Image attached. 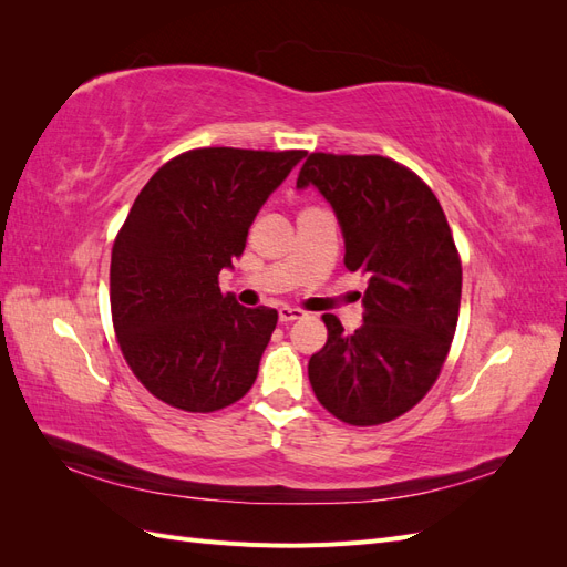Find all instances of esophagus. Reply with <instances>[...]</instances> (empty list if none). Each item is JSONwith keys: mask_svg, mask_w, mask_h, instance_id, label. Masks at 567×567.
<instances>
[{"mask_svg": "<svg viewBox=\"0 0 567 567\" xmlns=\"http://www.w3.org/2000/svg\"><path fill=\"white\" fill-rule=\"evenodd\" d=\"M305 312L298 310V307H281L279 310V321L281 323H288V321H296V319H302Z\"/></svg>", "mask_w": 567, "mask_h": 567, "instance_id": "34e87169", "label": "esophagus"}]
</instances>
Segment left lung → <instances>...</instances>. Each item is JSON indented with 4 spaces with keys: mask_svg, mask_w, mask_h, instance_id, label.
Segmentation results:
<instances>
[{
    "mask_svg": "<svg viewBox=\"0 0 567 567\" xmlns=\"http://www.w3.org/2000/svg\"><path fill=\"white\" fill-rule=\"evenodd\" d=\"M315 184L346 236V267L369 277L354 333L323 315L326 346L310 383L350 425H381L414 409L437 381L456 333L461 257L433 188L385 156L310 153L298 186Z\"/></svg>",
    "mask_w": 567,
    "mask_h": 567,
    "instance_id": "left-lung-1",
    "label": "left lung"
}]
</instances>
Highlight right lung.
<instances>
[{
    "label": "right lung",
    "mask_w": 567,
    "mask_h": 567,
    "mask_svg": "<svg viewBox=\"0 0 567 567\" xmlns=\"http://www.w3.org/2000/svg\"><path fill=\"white\" fill-rule=\"evenodd\" d=\"M305 151L205 146L167 161L136 196L111 252V315L132 373L161 402L210 414L252 388L277 310L244 307L219 271Z\"/></svg>",
    "instance_id": "obj_1"
}]
</instances>
